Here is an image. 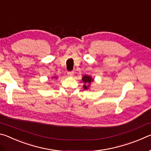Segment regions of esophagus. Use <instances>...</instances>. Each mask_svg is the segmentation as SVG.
<instances>
[{
    "label": "esophagus",
    "mask_w": 151,
    "mask_h": 151,
    "mask_svg": "<svg viewBox=\"0 0 151 151\" xmlns=\"http://www.w3.org/2000/svg\"><path fill=\"white\" fill-rule=\"evenodd\" d=\"M67 75L68 76H70V77H72V76H74V72L73 71H68L67 73Z\"/></svg>",
    "instance_id": "34e87169"
}]
</instances>
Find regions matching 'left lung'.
Listing matches in <instances>:
<instances>
[{"mask_svg":"<svg viewBox=\"0 0 151 151\" xmlns=\"http://www.w3.org/2000/svg\"><path fill=\"white\" fill-rule=\"evenodd\" d=\"M82 80H83V81L85 83H88V84H89V85H90V84H91V81H93V79L91 78V76H86V75L83 76V78H82ZM88 86H86V85H84L83 87H84V88L86 89H86L88 88Z\"/></svg>","mask_w":151,"mask_h":151,"instance_id":"left-lung-1","label":"left lung"}]
</instances>
